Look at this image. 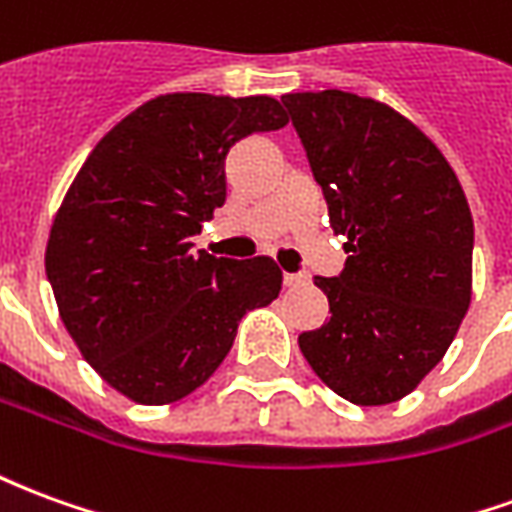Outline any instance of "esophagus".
<instances>
[{
	"instance_id": "34e87169",
	"label": "esophagus",
	"mask_w": 512,
	"mask_h": 512,
	"mask_svg": "<svg viewBox=\"0 0 512 512\" xmlns=\"http://www.w3.org/2000/svg\"><path fill=\"white\" fill-rule=\"evenodd\" d=\"M304 282H307L304 274H285V288H299Z\"/></svg>"
}]
</instances>
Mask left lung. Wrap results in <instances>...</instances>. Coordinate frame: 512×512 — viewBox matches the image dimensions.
<instances>
[{"label":"left lung","mask_w":512,"mask_h":512,"mask_svg":"<svg viewBox=\"0 0 512 512\" xmlns=\"http://www.w3.org/2000/svg\"><path fill=\"white\" fill-rule=\"evenodd\" d=\"M312 175L345 235L321 329L299 334L315 376L356 406H386L439 365L472 304L474 224L441 150L376 98L282 95Z\"/></svg>","instance_id":"left-lung-1"}]
</instances>
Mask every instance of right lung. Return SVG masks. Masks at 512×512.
<instances>
[{
  "mask_svg": "<svg viewBox=\"0 0 512 512\" xmlns=\"http://www.w3.org/2000/svg\"><path fill=\"white\" fill-rule=\"evenodd\" d=\"M288 126L271 95L167 93L93 147L54 216L46 274L76 348L142 406L191 395L222 365L238 323L282 290L271 257L191 249L227 197L235 142Z\"/></svg>",
  "mask_w": 512,
  "mask_h": 512,
  "instance_id": "right-lung-1",
  "label": "right lung"
}]
</instances>
